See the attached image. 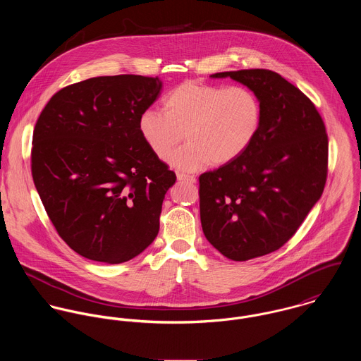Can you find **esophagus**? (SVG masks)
<instances>
[{
	"label": "esophagus",
	"mask_w": 361,
	"mask_h": 361,
	"mask_svg": "<svg viewBox=\"0 0 361 361\" xmlns=\"http://www.w3.org/2000/svg\"><path fill=\"white\" fill-rule=\"evenodd\" d=\"M178 180L180 182H190V183H196V178L186 175V173H178Z\"/></svg>",
	"instance_id": "obj_1"
}]
</instances>
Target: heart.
Instances as JSON below:
<instances>
[{
	"label": "heart",
	"mask_w": 361,
	"mask_h": 361,
	"mask_svg": "<svg viewBox=\"0 0 361 361\" xmlns=\"http://www.w3.org/2000/svg\"><path fill=\"white\" fill-rule=\"evenodd\" d=\"M164 112L145 109L137 121L146 146L164 159L182 140H188L169 157L171 166L196 172L211 162L226 165L243 154L257 136L261 104L245 86H221L188 80L164 99Z\"/></svg>",
	"instance_id": "1"
}]
</instances>
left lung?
<instances>
[{
	"label": "left lung",
	"mask_w": 361,
	"mask_h": 361,
	"mask_svg": "<svg viewBox=\"0 0 361 361\" xmlns=\"http://www.w3.org/2000/svg\"><path fill=\"white\" fill-rule=\"evenodd\" d=\"M256 93L261 125L250 147L200 176V219L207 240L225 257L246 261L282 247L319 200L328 136L314 104L268 69L219 72Z\"/></svg>",
	"instance_id": "left-lung-1"
}]
</instances>
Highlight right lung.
<instances>
[{"instance_id": "obj_1", "label": "right lung", "mask_w": 361, "mask_h": 361, "mask_svg": "<svg viewBox=\"0 0 361 361\" xmlns=\"http://www.w3.org/2000/svg\"><path fill=\"white\" fill-rule=\"evenodd\" d=\"M161 89L159 78H92L55 93L37 119L35 186L58 235L82 257L121 264L158 235L176 175L146 146L137 121Z\"/></svg>"}]
</instances>
